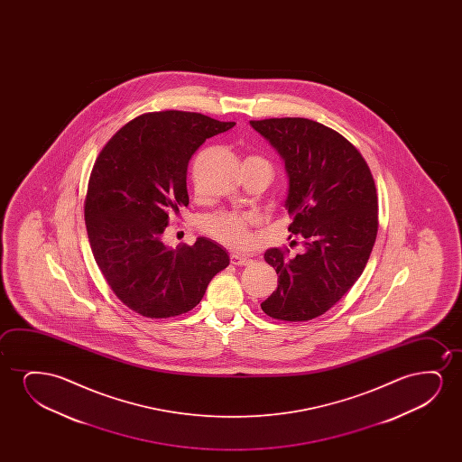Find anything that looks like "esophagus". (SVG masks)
Instances as JSON below:
<instances>
[{
    "instance_id": "34e87169",
    "label": "esophagus",
    "mask_w": 462,
    "mask_h": 462,
    "mask_svg": "<svg viewBox=\"0 0 462 462\" xmlns=\"http://www.w3.org/2000/svg\"><path fill=\"white\" fill-rule=\"evenodd\" d=\"M230 263L236 266H247L253 263V260L246 257V255H240V254H232L230 255Z\"/></svg>"
}]
</instances>
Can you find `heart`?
I'll use <instances>...</instances> for the list:
<instances>
[{
	"label": "heart",
	"instance_id": "heart-1",
	"mask_svg": "<svg viewBox=\"0 0 462 462\" xmlns=\"http://www.w3.org/2000/svg\"><path fill=\"white\" fill-rule=\"evenodd\" d=\"M260 162H268L260 158ZM253 224V217L241 213H217L203 219V230L213 236L216 241L222 243L224 246L232 249H240L249 241V226Z\"/></svg>",
	"mask_w": 462,
	"mask_h": 462
}]
</instances>
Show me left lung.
<instances>
[{
  "instance_id": "1",
  "label": "left lung",
  "mask_w": 462,
  "mask_h": 462,
  "mask_svg": "<svg viewBox=\"0 0 462 462\" xmlns=\"http://www.w3.org/2000/svg\"><path fill=\"white\" fill-rule=\"evenodd\" d=\"M251 126L284 161L289 232L301 235L304 246L295 257L289 249L266 251L278 289L260 308L278 320H310L347 293L369 260L379 227L373 173L347 139L317 121L270 118Z\"/></svg>"
}]
</instances>
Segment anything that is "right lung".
Wrapping results in <instances>:
<instances>
[{"instance_id": "obj_1", "label": "right lung", "mask_w": 462, "mask_h": 462, "mask_svg": "<svg viewBox=\"0 0 462 462\" xmlns=\"http://www.w3.org/2000/svg\"><path fill=\"white\" fill-rule=\"evenodd\" d=\"M234 121L194 112L140 115L102 148L89 175L85 224L104 278L129 310L167 319L194 310L209 281L227 268L228 254L200 236L169 247V216L189 205L188 164L205 140Z\"/></svg>"}]
</instances>
